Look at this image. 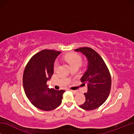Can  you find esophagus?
Returning <instances> with one entry per match:
<instances>
[{
	"label": "esophagus",
	"mask_w": 134,
	"mask_h": 134,
	"mask_svg": "<svg viewBox=\"0 0 134 134\" xmlns=\"http://www.w3.org/2000/svg\"><path fill=\"white\" fill-rule=\"evenodd\" d=\"M70 90L72 93L77 94V91H76V90Z\"/></svg>",
	"instance_id": "esophagus-1"
}]
</instances>
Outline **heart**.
<instances>
[{
  "label": "heart",
  "instance_id": "heart-1",
  "mask_svg": "<svg viewBox=\"0 0 134 134\" xmlns=\"http://www.w3.org/2000/svg\"><path fill=\"white\" fill-rule=\"evenodd\" d=\"M64 59L69 63L71 67L74 66H80L82 63V58L77 54L70 53L64 56ZM58 66V63H55L54 65V69H56Z\"/></svg>",
  "mask_w": 134,
  "mask_h": 134
}]
</instances>
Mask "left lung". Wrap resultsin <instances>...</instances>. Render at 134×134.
<instances>
[{"label":"left lung","instance_id":"8db88e82","mask_svg":"<svg viewBox=\"0 0 134 134\" xmlns=\"http://www.w3.org/2000/svg\"><path fill=\"white\" fill-rule=\"evenodd\" d=\"M74 51L86 57L87 66L80 79L83 84L87 85V92L84 93L86 101L79 107L86 110L96 109L105 102L109 94L111 77L102 58L94 49L81 47Z\"/></svg>","mask_w":134,"mask_h":134}]
</instances>
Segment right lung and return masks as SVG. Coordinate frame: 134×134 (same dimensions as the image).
I'll use <instances>...</instances> for the list:
<instances>
[{
    "instance_id": "obj_1",
    "label": "right lung",
    "mask_w": 134,
    "mask_h": 134,
    "mask_svg": "<svg viewBox=\"0 0 134 134\" xmlns=\"http://www.w3.org/2000/svg\"><path fill=\"white\" fill-rule=\"evenodd\" d=\"M60 51L44 49L31 58L25 69L23 86L31 103L41 110H53L62 103L64 90L49 89L47 82L54 74V62Z\"/></svg>"
}]
</instances>
